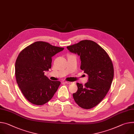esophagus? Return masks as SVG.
<instances>
[{
	"label": "esophagus",
	"instance_id": "1",
	"mask_svg": "<svg viewBox=\"0 0 134 134\" xmlns=\"http://www.w3.org/2000/svg\"><path fill=\"white\" fill-rule=\"evenodd\" d=\"M65 83H66V84H72V82H69V81H65Z\"/></svg>",
	"mask_w": 134,
	"mask_h": 134
}]
</instances>
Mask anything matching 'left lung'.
Listing matches in <instances>:
<instances>
[{
  "instance_id": "1",
  "label": "left lung",
  "mask_w": 134,
  "mask_h": 134,
  "mask_svg": "<svg viewBox=\"0 0 134 134\" xmlns=\"http://www.w3.org/2000/svg\"><path fill=\"white\" fill-rule=\"evenodd\" d=\"M67 48L80 57V68L89 76L84 86L76 83L78 89L72 94L74 99L83 108H92L104 98L111 88L114 77L112 60L103 48L92 41L83 40Z\"/></svg>"
}]
</instances>
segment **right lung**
<instances>
[{
	"label": "right lung",
	"mask_w": 134,
	"mask_h": 134,
	"mask_svg": "<svg viewBox=\"0 0 134 134\" xmlns=\"http://www.w3.org/2000/svg\"><path fill=\"white\" fill-rule=\"evenodd\" d=\"M64 49V47L38 41L19 53L15 65L16 82L30 103L44 105L51 99L57 91L60 82L49 80L44 75V71L51 68L52 57Z\"/></svg>",
	"instance_id": "add662e5"
}]
</instances>
